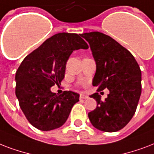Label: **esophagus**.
<instances>
[{
	"instance_id": "34e87169",
	"label": "esophagus",
	"mask_w": 154,
	"mask_h": 154,
	"mask_svg": "<svg viewBox=\"0 0 154 154\" xmlns=\"http://www.w3.org/2000/svg\"><path fill=\"white\" fill-rule=\"evenodd\" d=\"M79 98L84 99V100H86V99H88V96H87V95H85V94H80V96H79Z\"/></svg>"
}]
</instances>
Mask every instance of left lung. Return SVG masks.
Returning <instances> with one entry per match:
<instances>
[{"label":"left lung","instance_id":"8db88e82","mask_svg":"<svg viewBox=\"0 0 154 154\" xmlns=\"http://www.w3.org/2000/svg\"><path fill=\"white\" fill-rule=\"evenodd\" d=\"M90 45L96 61V71L92 85L97 91L105 88L109 94L104 101L98 92L90 97L97 102L88 113L91 125L103 132L120 130L135 114L141 94V71L135 58L110 36L100 32L81 34Z\"/></svg>","mask_w":154,"mask_h":154}]
</instances>
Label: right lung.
<instances>
[{
    "mask_svg": "<svg viewBox=\"0 0 154 154\" xmlns=\"http://www.w3.org/2000/svg\"><path fill=\"white\" fill-rule=\"evenodd\" d=\"M81 34L58 33L46 39L24 58L16 72V96L29 122L42 131L58 128L66 122L79 95L65 91L60 96L51 91L65 76L72 52L88 49Z\"/></svg>",
    "mask_w": 154,
    "mask_h": 154,
    "instance_id": "obj_1",
    "label": "right lung"
}]
</instances>
